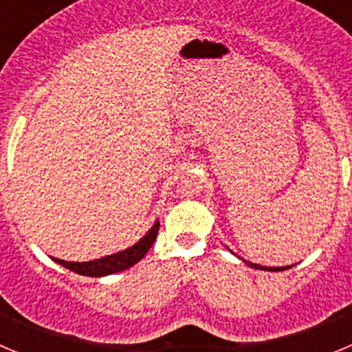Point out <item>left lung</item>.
I'll return each mask as SVG.
<instances>
[{"label": "left lung", "instance_id": "left-lung-1", "mask_svg": "<svg viewBox=\"0 0 352 352\" xmlns=\"http://www.w3.org/2000/svg\"><path fill=\"white\" fill-rule=\"evenodd\" d=\"M247 263V261H245ZM250 268H256V270H266V272H284V270H289V266H282V268H266V266H259V264H254V263H247Z\"/></svg>", "mask_w": 352, "mask_h": 352}]
</instances>
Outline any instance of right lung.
<instances>
[{
    "instance_id": "obj_1",
    "label": "right lung",
    "mask_w": 352,
    "mask_h": 352,
    "mask_svg": "<svg viewBox=\"0 0 352 352\" xmlns=\"http://www.w3.org/2000/svg\"><path fill=\"white\" fill-rule=\"evenodd\" d=\"M158 227H160V222H155V226L149 229L144 238H141V241H138L133 247L126 248V250L113 254V256L102 257V259L96 261H88V263H70V261L61 259L54 261L58 264H61V266H65V268L70 270V272L86 276H105L111 275V273L123 272V270L130 268L133 264H138L146 256V252L155 243V238L158 234Z\"/></svg>"
}]
</instances>
